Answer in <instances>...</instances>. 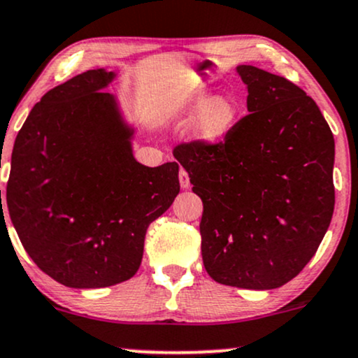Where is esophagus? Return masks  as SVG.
I'll list each match as a JSON object with an SVG mask.
<instances>
[{
	"label": "esophagus",
	"mask_w": 358,
	"mask_h": 358,
	"mask_svg": "<svg viewBox=\"0 0 358 358\" xmlns=\"http://www.w3.org/2000/svg\"><path fill=\"white\" fill-rule=\"evenodd\" d=\"M178 180H180V187L182 188L189 187V176L183 169H180V171H178Z\"/></svg>",
	"instance_id": "1"
}]
</instances>
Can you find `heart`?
I'll use <instances>...</instances> for the list:
<instances>
[{
	"mask_svg": "<svg viewBox=\"0 0 358 358\" xmlns=\"http://www.w3.org/2000/svg\"><path fill=\"white\" fill-rule=\"evenodd\" d=\"M239 102L229 94L211 96L210 90H200L180 108L176 119L188 122L194 119L192 137L201 145H216L223 142L239 120Z\"/></svg>",
	"mask_w": 358,
	"mask_h": 358,
	"instance_id": "1",
	"label": "heart"
}]
</instances>
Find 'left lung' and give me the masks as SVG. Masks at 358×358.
<instances>
[{
	"label": "left lung",
	"mask_w": 358,
	"mask_h": 358,
	"mask_svg": "<svg viewBox=\"0 0 358 358\" xmlns=\"http://www.w3.org/2000/svg\"><path fill=\"white\" fill-rule=\"evenodd\" d=\"M248 114L224 142L182 143L173 157L203 201L201 256L226 286L266 291L304 269L334 215L336 143L296 84L238 66Z\"/></svg>",
	"instance_id": "left-lung-1"
}]
</instances>
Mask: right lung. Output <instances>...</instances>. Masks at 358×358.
Masks as SVG:
<instances>
[{"label": "right lung", "instance_id": "1", "mask_svg": "<svg viewBox=\"0 0 358 358\" xmlns=\"http://www.w3.org/2000/svg\"><path fill=\"white\" fill-rule=\"evenodd\" d=\"M115 78L92 69L49 90L13 147L11 223L38 268L67 287L132 278L148 224L180 192L176 162L152 169L135 160V129L114 94L102 92Z\"/></svg>", "mask_w": 358, "mask_h": 358}]
</instances>
